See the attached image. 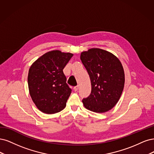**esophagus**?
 I'll return each instance as SVG.
<instances>
[{
  "instance_id": "1",
  "label": "esophagus",
  "mask_w": 154,
  "mask_h": 154,
  "mask_svg": "<svg viewBox=\"0 0 154 154\" xmlns=\"http://www.w3.org/2000/svg\"><path fill=\"white\" fill-rule=\"evenodd\" d=\"M73 90L75 91H77L79 90V86H76L73 88Z\"/></svg>"
}]
</instances>
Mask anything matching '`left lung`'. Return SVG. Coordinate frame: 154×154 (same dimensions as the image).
<instances>
[{"instance_id":"1","label":"left lung","mask_w":154,"mask_h":154,"mask_svg":"<svg viewBox=\"0 0 154 154\" xmlns=\"http://www.w3.org/2000/svg\"><path fill=\"white\" fill-rule=\"evenodd\" d=\"M81 60L91 84L90 96L82 100L84 106L95 112L109 111L118 102L125 84L120 61L112 53L97 48L81 52Z\"/></svg>"}]
</instances>
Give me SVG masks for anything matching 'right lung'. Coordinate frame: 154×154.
Returning <instances> with one entry per match:
<instances>
[{"instance_id":"add662e5","label":"right lung","mask_w":154,"mask_h":154,"mask_svg":"<svg viewBox=\"0 0 154 154\" xmlns=\"http://www.w3.org/2000/svg\"><path fill=\"white\" fill-rule=\"evenodd\" d=\"M73 56L69 52L52 51L39 57L29 68V93L39 111L54 114L66 107L72 90L63 70Z\"/></svg>"}]
</instances>
